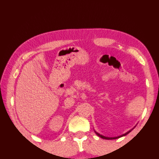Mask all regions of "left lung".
<instances>
[{"instance_id":"1","label":"left lung","mask_w":159,"mask_h":159,"mask_svg":"<svg viewBox=\"0 0 159 159\" xmlns=\"http://www.w3.org/2000/svg\"><path fill=\"white\" fill-rule=\"evenodd\" d=\"M134 129V128H133ZM133 129H130L129 131H128L127 132H126L125 134H123V135H120V136H117V137H106V136H102V135H101V134H98V132H96V131H94L95 132V133L96 134H97V136H98L99 137H101V138H102V139H107V140H112V139H119V138H120V137H122V136H126L127 134H129L130 132L132 131V130Z\"/></svg>"}]
</instances>
